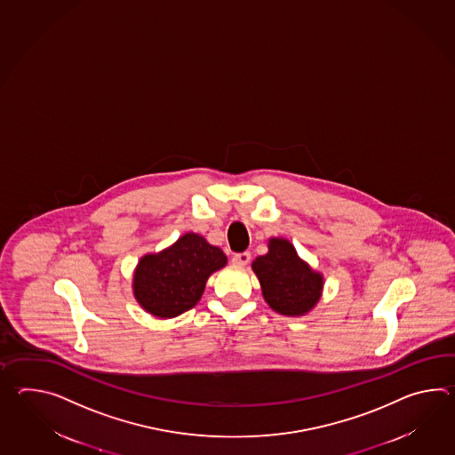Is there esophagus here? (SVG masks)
<instances>
[{
  "label": "esophagus",
  "mask_w": 455,
  "mask_h": 455,
  "mask_svg": "<svg viewBox=\"0 0 455 455\" xmlns=\"http://www.w3.org/2000/svg\"><path fill=\"white\" fill-rule=\"evenodd\" d=\"M250 259H251V254H250V252H238V254L233 256L232 261L235 266L243 267V266H246V264L250 263Z\"/></svg>",
  "instance_id": "esophagus-1"
}]
</instances>
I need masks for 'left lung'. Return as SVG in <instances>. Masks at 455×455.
Instances as JSON below:
<instances>
[{"instance_id":"1","label":"left lung","mask_w":455,"mask_h":455,"mask_svg":"<svg viewBox=\"0 0 455 455\" xmlns=\"http://www.w3.org/2000/svg\"><path fill=\"white\" fill-rule=\"evenodd\" d=\"M251 269L261 283L264 300L277 314L303 316L322 299L323 274L303 261L285 238H269L267 252L252 261Z\"/></svg>"}]
</instances>
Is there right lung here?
Segmentation results:
<instances>
[{"label":"right lung","mask_w":455,"mask_h":455,"mask_svg":"<svg viewBox=\"0 0 455 455\" xmlns=\"http://www.w3.org/2000/svg\"><path fill=\"white\" fill-rule=\"evenodd\" d=\"M227 261L203 235L184 233L162 251L141 256L132 277L133 297L156 318L180 316L201 300L207 279Z\"/></svg>","instance_id":"1"}]
</instances>
